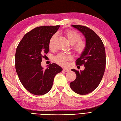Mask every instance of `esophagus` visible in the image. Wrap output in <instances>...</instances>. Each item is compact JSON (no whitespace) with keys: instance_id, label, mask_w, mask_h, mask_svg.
<instances>
[{"instance_id":"1","label":"esophagus","mask_w":121,"mask_h":121,"mask_svg":"<svg viewBox=\"0 0 121 121\" xmlns=\"http://www.w3.org/2000/svg\"><path fill=\"white\" fill-rule=\"evenodd\" d=\"M63 71H65V72H68L69 71V70L67 68H63Z\"/></svg>"}]
</instances>
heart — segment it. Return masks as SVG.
Instances as JSON below:
<instances>
[{"label": "heart", "instance_id": "heart-1", "mask_svg": "<svg viewBox=\"0 0 121 121\" xmlns=\"http://www.w3.org/2000/svg\"><path fill=\"white\" fill-rule=\"evenodd\" d=\"M65 36L67 38L69 42L71 44H73V49L75 51L78 53H81L84 51L86 48L85 42L81 39V36L78 32L68 30L65 32ZM56 34H54L50 38L49 41V47L52 49L53 46L54 41L56 38ZM71 58L69 55L66 54L64 53H60L54 57L55 62L61 66L66 65V60Z\"/></svg>", "mask_w": 121, "mask_h": 121}]
</instances>
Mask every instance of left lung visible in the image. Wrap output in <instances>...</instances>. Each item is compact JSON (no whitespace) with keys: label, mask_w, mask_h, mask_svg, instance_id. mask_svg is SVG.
Instances as JSON below:
<instances>
[{"label":"left lung","mask_w":121,"mask_h":121,"mask_svg":"<svg viewBox=\"0 0 121 121\" xmlns=\"http://www.w3.org/2000/svg\"><path fill=\"white\" fill-rule=\"evenodd\" d=\"M71 26L84 36L86 48L76 60V65H83L85 68L80 71L71 69L77 78L70 86L75 93L86 95L94 91L103 78L106 68L105 49L101 39L92 29L82 25Z\"/></svg>","instance_id":"8db88e82"}]
</instances>
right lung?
Segmentation results:
<instances>
[{"instance_id": "right-lung-1", "label": "right lung", "mask_w": 121, "mask_h": 121, "mask_svg": "<svg viewBox=\"0 0 121 121\" xmlns=\"http://www.w3.org/2000/svg\"><path fill=\"white\" fill-rule=\"evenodd\" d=\"M60 25L40 26L25 35L15 53V66L22 85L34 95H42L52 88L54 78L63 70L55 63L44 69L41 65L42 57L49 51L50 38Z\"/></svg>"}]
</instances>
